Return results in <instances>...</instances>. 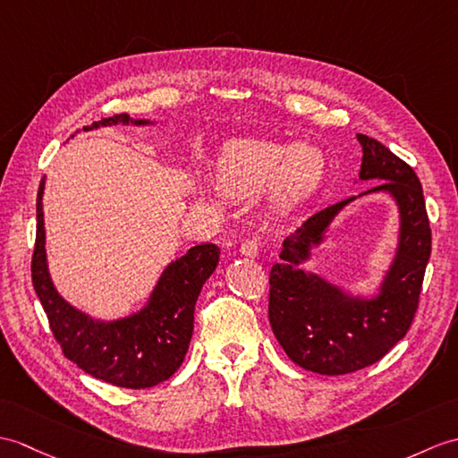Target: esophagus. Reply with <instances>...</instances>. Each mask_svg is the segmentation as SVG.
Returning a JSON list of instances; mask_svg holds the SVG:
<instances>
[{
  "label": "esophagus",
  "mask_w": 458,
  "mask_h": 458,
  "mask_svg": "<svg viewBox=\"0 0 458 458\" xmlns=\"http://www.w3.org/2000/svg\"><path fill=\"white\" fill-rule=\"evenodd\" d=\"M240 253L242 255H246V258H258L259 255V248H258V243H255L253 240H248V242H243L242 246H240Z\"/></svg>",
  "instance_id": "esophagus-1"
}]
</instances>
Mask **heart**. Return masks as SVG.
Listing matches in <instances>:
<instances>
[{"label":"heart","mask_w":458,"mask_h":458,"mask_svg":"<svg viewBox=\"0 0 458 458\" xmlns=\"http://www.w3.org/2000/svg\"><path fill=\"white\" fill-rule=\"evenodd\" d=\"M322 169L324 156L310 144L236 138L218 156L216 183L228 197H253L271 183V199L284 207L310 189Z\"/></svg>","instance_id":"1"}]
</instances>
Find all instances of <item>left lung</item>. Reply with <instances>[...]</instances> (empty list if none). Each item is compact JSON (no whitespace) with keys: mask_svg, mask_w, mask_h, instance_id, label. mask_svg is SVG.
Here are the masks:
<instances>
[{"mask_svg":"<svg viewBox=\"0 0 458 458\" xmlns=\"http://www.w3.org/2000/svg\"><path fill=\"white\" fill-rule=\"evenodd\" d=\"M363 146L360 181H382L363 193L314 212L283 242L269 275V322L293 363L318 375H347L377 363L406 335L418 310L431 228L413 169L385 144L357 134ZM367 194H388L399 208V240L373 295H360L306 272L303 265L341 210Z\"/></svg>","mask_w":458,"mask_h":458,"instance_id":"8db88e82","label":"left lung"}]
</instances>
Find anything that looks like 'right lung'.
Listing matches in <instances>:
<instances>
[{"instance_id":"add662e5","label":"right lung","mask_w":458,"mask_h":458,"mask_svg":"<svg viewBox=\"0 0 458 458\" xmlns=\"http://www.w3.org/2000/svg\"><path fill=\"white\" fill-rule=\"evenodd\" d=\"M116 124L148 126L156 121L132 119L123 113L83 126V131ZM42 195L45 177L37 195V242L30 271L35 293L64 355L83 373L121 388H152L167 380L185 359L193 335L195 304L216 269L220 248L216 243L193 246L167 263L140 310L114 320H99L64 299L50 277Z\"/></svg>"}]
</instances>
